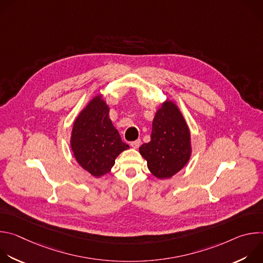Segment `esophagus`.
<instances>
[{
  "instance_id": "esophagus-1",
  "label": "esophagus",
  "mask_w": 263,
  "mask_h": 263,
  "mask_svg": "<svg viewBox=\"0 0 263 263\" xmlns=\"http://www.w3.org/2000/svg\"><path fill=\"white\" fill-rule=\"evenodd\" d=\"M131 146L132 147H134V148H137L139 145H140V139H137V140H135V141H131Z\"/></svg>"
}]
</instances>
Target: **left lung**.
Instances as JSON below:
<instances>
[{"label":"left lung","mask_w":263,"mask_h":263,"mask_svg":"<svg viewBox=\"0 0 263 263\" xmlns=\"http://www.w3.org/2000/svg\"><path fill=\"white\" fill-rule=\"evenodd\" d=\"M147 168L158 179H167L181 171L192 155L191 132L180 109L165 101L152 124L151 140L139 147Z\"/></svg>","instance_id":"8db88e82"}]
</instances>
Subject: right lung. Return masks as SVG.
Wrapping results in <instances>:
<instances>
[{
	"mask_svg": "<svg viewBox=\"0 0 263 263\" xmlns=\"http://www.w3.org/2000/svg\"><path fill=\"white\" fill-rule=\"evenodd\" d=\"M70 146L77 162L93 177L110 172L116 158L129 145L109 119V107L98 95L73 122Z\"/></svg>",
	"mask_w": 263,
	"mask_h": 263,
	"instance_id": "obj_1",
	"label": "right lung"
}]
</instances>
